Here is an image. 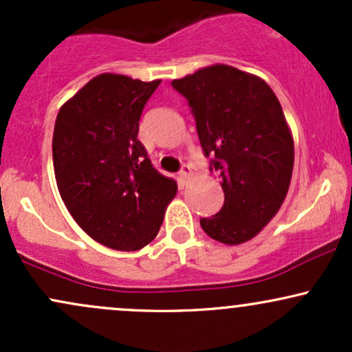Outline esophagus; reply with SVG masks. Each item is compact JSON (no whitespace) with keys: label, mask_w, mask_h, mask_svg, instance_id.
Here are the masks:
<instances>
[{"label":"esophagus","mask_w":352,"mask_h":352,"mask_svg":"<svg viewBox=\"0 0 352 352\" xmlns=\"http://www.w3.org/2000/svg\"><path fill=\"white\" fill-rule=\"evenodd\" d=\"M190 177H192V167L190 165H182L180 172H179V179H180V184L185 185L187 182L190 180Z\"/></svg>","instance_id":"1"}]
</instances>
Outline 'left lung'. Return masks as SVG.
Returning a JSON list of instances; mask_svg holds the SVG:
<instances>
[{
	"mask_svg": "<svg viewBox=\"0 0 352 352\" xmlns=\"http://www.w3.org/2000/svg\"><path fill=\"white\" fill-rule=\"evenodd\" d=\"M188 100L210 170L220 173L223 207L200 218L204 232L225 245L252 240L285 201L294 145L280 100L258 76L227 64L172 80Z\"/></svg>",
	"mask_w": 352,
	"mask_h": 352,
	"instance_id": "left-lung-1",
	"label": "left lung"
}]
</instances>
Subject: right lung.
I'll list each match as a JSON object with an SVG mask.
<instances>
[{
    "instance_id": "add662e5",
    "label": "right lung",
    "mask_w": 352,
    "mask_h": 352,
    "mask_svg": "<svg viewBox=\"0 0 352 352\" xmlns=\"http://www.w3.org/2000/svg\"><path fill=\"white\" fill-rule=\"evenodd\" d=\"M160 80L96 76L59 109L52 135L58 188L76 223L100 245L135 252L159 233L177 182L153 168L140 140Z\"/></svg>"
}]
</instances>
